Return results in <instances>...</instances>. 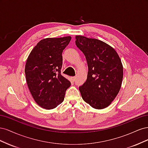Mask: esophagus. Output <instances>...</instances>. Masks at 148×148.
Returning a JSON list of instances; mask_svg holds the SVG:
<instances>
[{
  "label": "esophagus",
  "mask_w": 148,
  "mask_h": 148,
  "mask_svg": "<svg viewBox=\"0 0 148 148\" xmlns=\"http://www.w3.org/2000/svg\"><path fill=\"white\" fill-rule=\"evenodd\" d=\"M75 79H76V77H71V79H72L73 82H75Z\"/></svg>",
  "instance_id": "obj_1"
}]
</instances>
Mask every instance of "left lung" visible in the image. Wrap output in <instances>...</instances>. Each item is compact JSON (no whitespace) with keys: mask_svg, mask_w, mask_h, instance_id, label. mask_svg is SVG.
<instances>
[{"mask_svg":"<svg viewBox=\"0 0 148 148\" xmlns=\"http://www.w3.org/2000/svg\"><path fill=\"white\" fill-rule=\"evenodd\" d=\"M75 44L86 57L88 72L79 87L83 99L92 107H108L118 95L123 79V65L114 48L99 39L76 36Z\"/></svg>","mask_w":148,"mask_h":148,"instance_id":"8db88e82","label":"left lung"}]
</instances>
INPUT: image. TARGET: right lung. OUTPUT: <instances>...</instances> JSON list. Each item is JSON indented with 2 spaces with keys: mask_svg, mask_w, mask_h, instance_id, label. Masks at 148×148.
<instances>
[{
  "mask_svg": "<svg viewBox=\"0 0 148 148\" xmlns=\"http://www.w3.org/2000/svg\"><path fill=\"white\" fill-rule=\"evenodd\" d=\"M71 38H46L40 41L28 57L25 75L29 91L37 104L52 109L63 102L71 85L61 75L62 52Z\"/></svg>",
  "mask_w": 148,
  "mask_h": 148,
  "instance_id": "add662e5",
  "label": "right lung"
}]
</instances>
